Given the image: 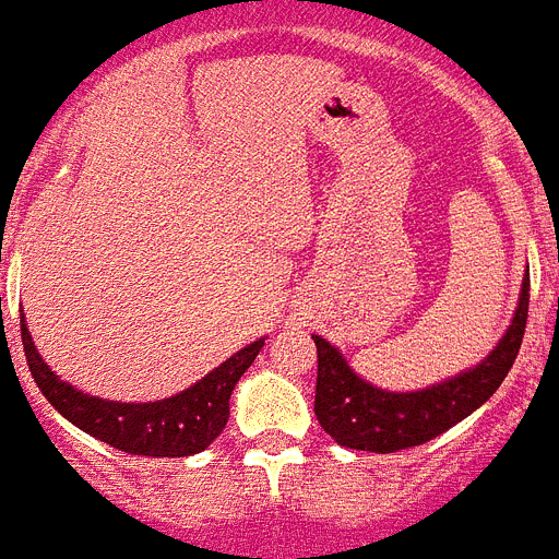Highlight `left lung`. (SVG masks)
Segmentation results:
<instances>
[{"label": "left lung", "instance_id": "1", "mask_svg": "<svg viewBox=\"0 0 559 559\" xmlns=\"http://www.w3.org/2000/svg\"><path fill=\"white\" fill-rule=\"evenodd\" d=\"M528 318V270L506 335L477 364L447 381L415 392H389L360 378L337 346L312 335L318 346V424L335 443L360 452H401L438 438L489 401L518 358Z\"/></svg>", "mask_w": 559, "mask_h": 559}]
</instances>
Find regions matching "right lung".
Wrapping results in <instances>:
<instances>
[{"mask_svg":"<svg viewBox=\"0 0 559 559\" xmlns=\"http://www.w3.org/2000/svg\"><path fill=\"white\" fill-rule=\"evenodd\" d=\"M22 344L41 395L48 397L59 415L87 431L91 438L144 457H190L204 452L224 431L229 417V395L238 378L252 367V360L264 346V337L238 349L222 367H215L185 392L150 403L107 401L62 381L33 346L25 316H22Z\"/></svg>","mask_w":559,"mask_h":559,"instance_id":"add662e5","label":"right lung"}]
</instances>
